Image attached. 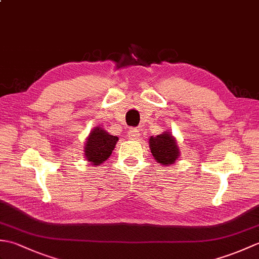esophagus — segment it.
I'll return each mask as SVG.
<instances>
[{"mask_svg": "<svg viewBox=\"0 0 259 259\" xmlns=\"http://www.w3.org/2000/svg\"><path fill=\"white\" fill-rule=\"evenodd\" d=\"M128 136H129V139L136 140V139H138L139 137H140V133L138 131V129L130 128L129 131H128Z\"/></svg>", "mask_w": 259, "mask_h": 259, "instance_id": "1", "label": "esophagus"}]
</instances>
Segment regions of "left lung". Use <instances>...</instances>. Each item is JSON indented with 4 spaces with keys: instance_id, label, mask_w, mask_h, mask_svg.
Returning <instances> with one entry per match:
<instances>
[{
    "instance_id": "obj_1",
    "label": "left lung",
    "mask_w": 259,
    "mask_h": 259,
    "mask_svg": "<svg viewBox=\"0 0 259 259\" xmlns=\"http://www.w3.org/2000/svg\"><path fill=\"white\" fill-rule=\"evenodd\" d=\"M149 144L152 156L159 163L169 166L179 157L177 142L168 133L158 135L157 137H150Z\"/></svg>"
}]
</instances>
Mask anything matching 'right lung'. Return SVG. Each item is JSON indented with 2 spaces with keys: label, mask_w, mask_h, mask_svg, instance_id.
<instances>
[{
  "label": "right lung",
  "mask_w": 259,
  "mask_h": 259,
  "mask_svg": "<svg viewBox=\"0 0 259 259\" xmlns=\"http://www.w3.org/2000/svg\"><path fill=\"white\" fill-rule=\"evenodd\" d=\"M118 137L109 135L101 128L93 129L85 141V158L93 164H100L110 157Z\"/></svg>",
  "instance_id": "right-lung-1"
}]
</instances>
